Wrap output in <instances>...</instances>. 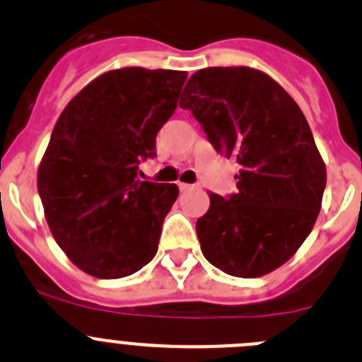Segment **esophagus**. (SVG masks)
<instances>
[{
    "label": "esophagus",
    "mask_w": 362,
    "mask_h": 362,
    "mask_svg": "<svg viewBox=\"0 0 362 362\" xmlns=\"http://www.w3.org/2000/svg\"><path fill=\"white\" fill-rule=\"evenodd\" d=\"M178 189H180L182 192H185V191H189V189H192V185L184 184V182H180V184H178Z\"/></svg>",
    "instance_id": "esophagus-1"
}]
</instances>
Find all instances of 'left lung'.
<instances>
[{
    "label": "left lung",
    "mask_w": 362,
    "mask_h": 362,
    "mask_svg": "<svg viewBox=\"0 0 362 362\" xmlns=\"http://www.w3.org/2000/svg\"><path fill=\"white\" fill-rule=\"evenodd\" d=\"M216 151L238 158V192H209L197 221L202 252L232 276L280 268L313 230L327 168L296 101L269 74L246 66L205 67L180 98Z\"/></svg>",
    "instance_id": "left-lung-1"
}]
</instances>
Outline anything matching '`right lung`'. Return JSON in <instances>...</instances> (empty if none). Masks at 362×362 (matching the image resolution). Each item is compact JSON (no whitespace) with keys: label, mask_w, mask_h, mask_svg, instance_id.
Instances as JSON below:
<instances>
[{"label":"right lung","mask_w":362,"mask_h":362,"mask_svg":"<svg viewBox=\"0 0 362 362\" xmlns=\"http://www.w3.org/2000/svg\"><path fill=\"white\" fill-rule=\"evenodd\" d=\"M185 78L171 69L107 71L57 119L37 189L57 245L87 275L121 279L155 257L178 187L137 180V164L155 155Z\"/></svg>","instance_id":"1"}]
</instances>
